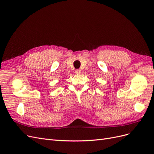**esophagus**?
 Returning a JSON list of instances; mask_svg holds the SVG:
<instances>
[{"label": "esophagus", "instance_id": "1", "mask_svg": "<svg viewBox=\"0 0 154 154\" xmlns=\"http://www.w3.org/2000/svg\"><path fill=\"white\" fill-rule=\"evenodd\" d=\"M75 73L76 74H80L81 73V70L80 69H76V70H75Z\"/></svg>", "mask_w": 154, "mask_h": 154}]
</instances>
